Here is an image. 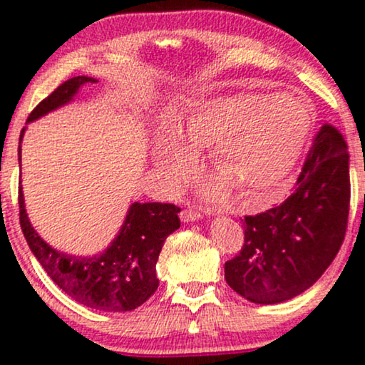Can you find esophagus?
Listing matches in <instances>:
<instances>
[{"label": "esophagus", "mask_w": 365, "mask_h": 365, "mask_svg": "<svg viewBox=\"0 0 365 365\" xmlns=\"http://www.w3.org/2000/svg\"><path fill=\"white\" fill-rule=\"evenodd\" d=\"M202 214L197 211V209H182L181 211V219L184 222H191V221H197V219H201Z\"/></svg>", "instance_id": "34e87169"}]
</instances>
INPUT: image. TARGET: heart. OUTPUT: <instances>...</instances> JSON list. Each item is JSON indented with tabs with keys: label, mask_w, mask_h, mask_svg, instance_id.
<instances>
[{
	"label": "heart",
	"mask_w": 365,
	"mask_h": 365,
	"mask_svg": "<svg viewBox=\"0 0 365 365\" xmlns=\"http://www.w3.org/2000/svg\"><path fill=\"white\" fill-rule=\"evenodd\" d=\"M312 128L306 104L291 93L239 94L192 104L173 119L171 134L154 148V163L171 184L186 179L191 148H207V161L241 197L279 186L296 166Z\"/></svg>",
	"instance_id": "b5f03b06"
}]
</instances>
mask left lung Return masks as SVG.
<instances>
[{"instance_id": "8db88e82", "label": "left lung", "mask_w": 365, "mask_h": 365, "mask_svg": "<svg viewBox=\"0 0 365 365\" xmlns=\"http://www.w3.org/2000/svg\"><path fill=\"white\" fill-rule=\"evenodd\" d=\"M349 201L347 144L336 128L324 124L291 196L266 212L244 217V246L224 266L226 282L256 304L299 296L337 256Z\"/></svg>"}]
</instances>
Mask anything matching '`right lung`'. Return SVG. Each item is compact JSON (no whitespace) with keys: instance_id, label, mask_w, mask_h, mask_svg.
<instances>
[{"instance_id":"obj_1","label":"right lung","mask_w":365,"mask_h":365,"mask_svg":"<svg viewBox=\"0 0 365 365\" xmlns=\"http://www.w3.org/2000/svg\"><path fill=\"white\" fill-rule=\"evenodd\" d=\"M88 83H96V79L76 76L64 81L33 109L28 123L71 103L79 88ZM23 134L24 128L19 136V163ZM18 202L24 239L48 276L74 301L108 312L133 311L156 292L159 252L169 234L181 226L178 217L181 209L174 204L134 202L129 207L121 231L108 249L94 256H68L44 242L34 231L24 209L21 186Z\"/></svg>"}]
</instances>
